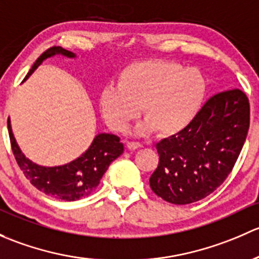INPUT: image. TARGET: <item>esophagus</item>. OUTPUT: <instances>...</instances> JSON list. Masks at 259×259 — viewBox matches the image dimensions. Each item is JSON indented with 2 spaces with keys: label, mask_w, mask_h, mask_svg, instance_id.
Masks as SVG:
<instances>
[{
  "label": "esophagus",
  "mask_w": 259,
  "mask_h": 259,
  "mask_svg": "<svg viewBox=\"0 0 259 259\" xmlns=\"http://www.w3.org/2000/svg\"><path fill=\"white\" fill-rule=\"evenodd\" d=\"M141 147H142V146L138 142H127V148H128L130 151H135V149H138Z\"/></svg>",
  "instance_id": "34e87169"
}]
</instances>
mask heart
Returning a JSON list of instances; mask_svg holds the SVG:
<instances>
[{
  "instance_id": "1",
  "label": "heart",
  "mask_w": 259,
  "mask_h": 259,
  "mask_svg": "<svg viewBox=\"0 0 259 259\" xmlns=\"http://www.w3.org/2000/svg\"><path fill=\"white\" fill-rule=\"evenodd\" d=\"M206 95L203 74L196 68L164 60L131 63L118 74L117 87H106L100 108L108 126L124 132L142 116L141 132L153 130L159 137H170L185 130L196 117Z\"/></svg>"
}]
</instances>
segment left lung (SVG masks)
I'll list each match as a JSON object with an SVG mask.
<instances>
[{
  "instance_id": "1",
  "label": "left lung",
  "mask_w": 259,
  "mask_h": 259,
  "mask_svg": "<svg viewBox=\"0 0 259 259\" xmlns=\"http://www.w3.org/2000/svg\"><path fill=\"white\" fill-rule=\"evenodd\" d=\"M249 128V101L239 89L212 96L191 123L157 143L152 191L173 204L206 198L233 169Z\"/></svg>"
}]
</instances>
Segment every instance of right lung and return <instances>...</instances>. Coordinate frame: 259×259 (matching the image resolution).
<instances>
[{
	"label": "right lung",
	"instance_id": "1",
	"mask_svg": "<svg viewBox=\"0 0 259 259\" xmlns=\"http://www.w3.org/2000/svg\"><path fill=\"white\" fill-rule=\"evenodd\" d=\"M57 53L67 57H74V53L61 46L50 47L37 58L25 79L33 73L44 60ZM7 127L13 156L26 178L38 191L62 201H77L82 197L90 196L100 185L101 178L103 177L108 166L123 153V145L119 142V137L110 133H101L96 136L90 148L81 157L70 163L58 167L38 166L26 158L25 154L18 148L11 130L10 119L7 121Z\"/></svg>",
	"mask_w": 259,
	"mask_h": 259
}]
</instances>
